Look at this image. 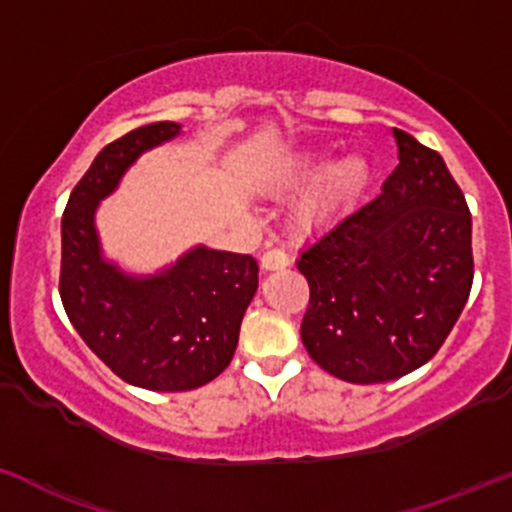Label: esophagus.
Masks as SVG:
<instances>
[{
	"mask_svg": "<svg viewBox=\"0 0 512 512\" xmlns=\"http://www.w3.org/2000/svg\"><path fill=\"white\" fill-rule=\"evenodd\" d=\"M262 270H284L289 265V255L282 247H267L260 260Z\"/></svg>",
	"mask_w": 512,
	"mask_h": 512,
	"instance_id": "obj_1",
	"label": "esophagus"
}]
</instances>
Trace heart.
I'll return each mask as SVG.
<instances>
[{
	"label": "heart",
	"instance_id": "1",
	"mask_svg": "<svg viewBox=\"0 0 512 512\" xmlns=\"http://www.w3.org/2000/svg\"><path fill=\"white\" fill-rule=\"evenodd\" d=\"M370 179V161L363 154H348L324 169V157L314 152L297 154L272 171L270 184L274 191H294L306 184L311 191L301 198L297 208L299 228L311 230L326 223L333 215L348 208L360 196Z\"/></svg>",
	"mask_w": 512,
	"mask_h": 512
}]
</instances>
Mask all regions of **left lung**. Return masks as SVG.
Returning <instances> with one entry per match:
<instances>
[{
  "label": "left lung",
  "instance_id": "8db88e82",
  "mask_svg": "<svg viewBox=\"0 0 512 512\" xmlns=\"http://www.w3.org/2000/svg\"><path fill=\"white\" fill-rule=\"evenodd\" d=\"M400 164L383 191L301 250V341L346 383L397 380L432 360L473 284L471 213L439 152L392 129Z\"/></svg>",
  "mask_w": 512,
  "mask_h": 512
}]
</instances>
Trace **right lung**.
Wrapping results in <instances>:
<instances>
[{
    "mask_svg": "<svg viewBox=\"0 0 512 512\" xmlns=\"http://www.w3.org/2000/svg\"><path fill=\"white\" fill-rule=\"evenodd\" d=\"M179 132L176 122H154L107 144L61 220L58 292L68 319L117 378L154 392L196 390L228 368L260 272L255 257L208 247L154 277H129L102 260L98 203L139 154Z\"/></svg>",
    "mask_w": 512,
    "mask_h": 512,
    "instance_id": "1",
    "label": "right lung"
}]
</instances>
